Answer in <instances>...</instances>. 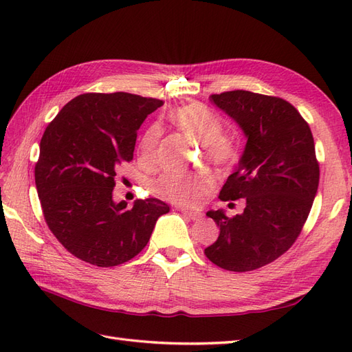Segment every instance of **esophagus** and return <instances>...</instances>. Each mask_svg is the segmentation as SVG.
<instances>
[{
  "instance_id": "esophagus-1",
  "label": "esophagus",
  "mask_w": 352,
  "mask_h": 352,
  "mask_svg": "<svg viewBox=\"0 0 352 352\" xmlns=\"http://www.w3.org/2000/svg\"><path fill=\"white\" fill-rule=\"evenodd\" d=\"M179 211L182 212L184 216H186L188 219H190V220H201L202 219V214H201V212H198V211H189L186 208H179Z\"/></svg>"
}]
</instances>
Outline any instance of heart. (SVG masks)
Returning <instances> with one entry per match:
<instances>
[{"instance_id":"1","label":"heart","mask_w":352,"mask_h":352,"mask_svg":"<svg viewBox=\"0 0 352 352\" xmlns=\"http://www.w3.org/2000/svg\"><path fill=\"white\" fill-rule=\"evenodd\" d=\"M172 122L185 133L194 136L204 145V157L210 166L219 172H226L239 160L238 146L229 138L223 136L225 124L221 119L201 102L180 105L172 114ZM162 129L158 124L148 127L140 142V155L153 162ZM212 185V180L204 173H185L168 170L155 180V192L177 206H197Z\"/></svg>"}]
</instances>
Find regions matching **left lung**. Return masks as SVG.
<instances>
[{
	"label": "left lung",
	"mask_w": 352,
	"mask_h": 352,
	"mask_svg": "<svg viewBox=\"0 0 352 352\" xmlns=\"http://www.w3.org/2000/svg\"><path fill=\"white\" fill-rule=\"evenodd\" d=\"M210 100L248 141L220 190L221 201L243 198V212H207L220 235L204 252L221 269L251 272L289 250L310 214L320 179L313 133L294 105L279 97L238 89Z\"/></svg>",
	"instance_id": "obj_1"
}]
</instances>
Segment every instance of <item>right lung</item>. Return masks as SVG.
<instances>
[{"label":"right lung","instance_id":"obj_1","mask_svg":"<svg viewBox=\"0 0 352 352\" xmlns=\"http://www.w3.org/2000/svg\"><path fill=\"white\" fill-rule=\"evenodd\" d=\"M163 101L88 92L69 101L42 135L35 184L50 230L74 257L98 267L132 260L168 212L157 198L113 201L116 173L133 158L136 131Z\"/></svg>","mask_w":352,"mask_h":352}]
</instances>
